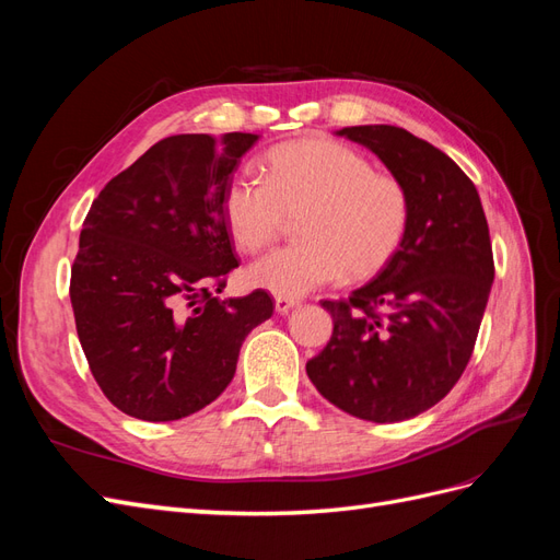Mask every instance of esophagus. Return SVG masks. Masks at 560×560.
<instances>
[{"instance_id":"34e87169","label":"esophagus","mask_w":560,"mask_h":560,"mask_svg":"<svg viewBox=\"0 0 560 560\" xmlns=\"http://www.w3.org/2000/svg\"><path fill=\"white\" fill-rule=\"evenodd\" d=\"M296 306H299V301H294V299H282V296L276 299V313H280V315H287Z\"/></svg>"}]
</instances>
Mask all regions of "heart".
Listing matches in <instances>:
<instances>
[{"label":"heart","mask_w":560,"mask_h":560,"mask_svg":"<svg viewBox=\"0 0 560 560\" xmlns=\"http://www.w3.org/2000/svg\"><path fill=\"white\" fill-rule=\"evenodd\" d=\"M264 186L235 179L222 200L233 245L259 252L296 217L301 245L266 254L245 268V284L282 299H301L348 276L364 280L397 257L411 219L404 184L376 173L362 151L329 138L270 149Z\"/></svg>","instance_id":"obj_1"}]
</instances>
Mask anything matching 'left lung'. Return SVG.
I'll return each instance as SVG.
<instances>
[{
	"label": "left lung",
	"mask_w": 560,
	"mask_h": 560,
	"mask_svg": "<svg viewBox=\"0 0 560 560\" xmlns=\"http://www.w3.org/2000/svg\"><path fill=\"white\" fill-rule=\"evenodd\" d=\"M336 135L397 177L411 219L397 257L348 301H322L334 331L306 364L317 393L371 422L409 420L463 376L495 278L477 186L442 149L397 126Z\"/></svg>",
	"instance_id": "1"
}]
</instances>
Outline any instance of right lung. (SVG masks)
Wrapping results in <instances>:
<instances>
[{
  "mask_svg": "<svg viewBox=\"0 0 560 560\" xmlns=\"http://www.w3.org/2000/svg\"><path fill=\"white\" fill-rule=\"evenodd\" d=\"M252 132L173 135L116 175L83 222L70 299L97 385L124 413L167 422L224 393L245 336L273 315L261 290L217 299L238 266L222 214Z\"/></svg>",
  "mask_w": 560,
  "mask_h": 560,
  "instance_id": "right-lung-1",
  "label": "right lung"
}]
</instances>
